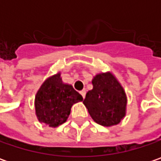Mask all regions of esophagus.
Here are the masks:
<instances>
[{"mask_svg": "<svg viewBox=\"0 0 161 161\" xmlns=\"http://www.w3.org/2000/svg\"><path fill=\"white\" fill-rule=\"evenodd\" d=\"M80 93V95H81V96H82V97L84 98V97H85V96H86V91H85V90H81Z\"/></svg>", "mask_w": 161, "mask_h": 161, "instance_id": "34e87169", "label": "esophagus"}]
</instances>
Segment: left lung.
I'll return each instance as SVG.
<instances>
[{
  "instance_id": "8db88e82",
  "label": "left lung",
  "mask_w": 161,
  "mask_h": 161,
  "mask_svg": "<svg viewBox=\"0 0 161 161\" xmlns=\"http://www.w3.org/2000/svg\"><path fill=\"white\" fill-rule=\"evenodd\" d=\"M93 89L87 92L83 103L92 119L103 126L120 123L125 114L126 96L111 73L98 74L92 80Z\"/></svg>"
}]
</instances>
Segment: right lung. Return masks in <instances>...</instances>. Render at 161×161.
<instances>
[{"mask_svg": "<svg viewBox=\"0 0 161 161\" xmlns=\"http://www.w3.org/2000/svg\"><path fill=\"white\" fill-rule=\"evenodd\" d=\"M82 99L71 85L63 83L58 73L47 79L37 91L36 114L41 123L56 127L68 119L71 106Z\"/></svg>", "mask_w": 161, "mask_h": 161, "instance_id": "obj_1", "label": "right lung"}]
</instances>
